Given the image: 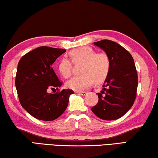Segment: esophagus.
<instances>
[{
  "mask_svg": "<svg viewBox=\"0 0 158 158\" xmlns=\"http://www.w3.org/2000/svg\"><path fill=\"white\" fill-rule=\"evenodd\" d=\"M76 92L77 93V94L82 95V96H85V95L87 94V92H85V91H83V92Z\"/></svg>",
  "mask_w": 158,
  "mask_h": 158,
  "instance_id": "34e87169",
  "label": "esophagus"
}]
</instances>
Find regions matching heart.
I'll use <instances>...</instances> for the list:
<instances>
[{"mask_svg":"<svg viewBox=\"0 0 158 158\" xmlns=\"http://www.w3.org/2000/svg\"><path fill=\"white\" fill-rule=\"evenodd\" d=\"M72 62L81 64L78 76L66 82V87L74 91H82L89 87L93 82L102 83L109 75L111 61L106 52H97L90 47H82L72 50L69 52ZM72 62L69 59L63 58L59 61L58 69L64 78H69L72 73Z\"/></svg>","mask_w":158,"mask_h":158,"instance_id":"1","label":"heart"}]
</instances>
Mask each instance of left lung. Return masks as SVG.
Segmentation results:
<instances>
[{
    "instance_id": "1",
    "label": "left lung",
    "mask_w": 158,
    "mask_h": 158,
    "mask_svg": "<svg viewBox=\"0 0 158 158\" xmlns=\"http://www.w3.org/2000/svg\"><path fill=\"white\" fill-rule=\"evenodd\" d=\"M94 45L108 54L111 67L102 91L97 93L99 102L92 111L102 120H117L130 109L136 97L138 76L134 59L123 46L112 40H102Z\"/></svg>"
}]
</instances>
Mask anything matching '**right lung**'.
Instances as JSON below:
<instances>
[{
  "label": "right lung",
  "instance_id": "1",
  "mask_svg": "<svg viewBox=\"0 0 158 158\" xmlns=\"http://www.w3.org/2000/svg\"><path fill=\"white\" fill-rule=\"evenodd\" d=\"M66 50L41 46L28 52L18 63L15 86L22 106L38 120L52 121L66 109L72 89L55 94L49 89L59 90L62 85L54 71L52 64Z\"/></svg>",
  "mask_w": 158,
  "mask_h": 158
}]
</instances>
